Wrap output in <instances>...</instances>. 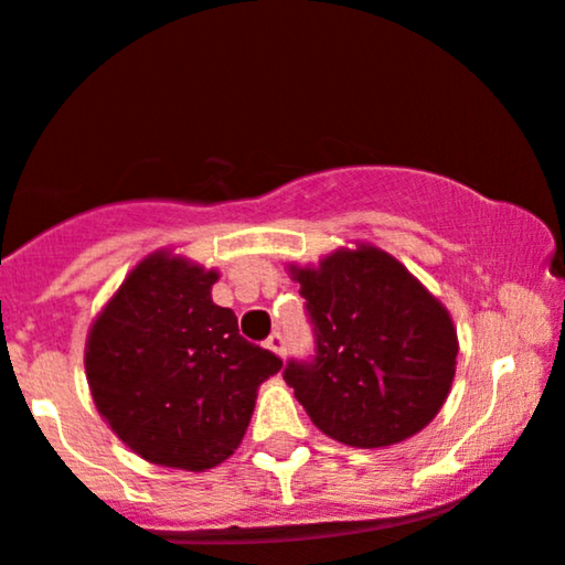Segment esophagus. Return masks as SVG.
Instances as JSON below:
<instances>
[{"label":"esophagus","instance_id":"obj_1","mask_svg":"<svg viewBox=\"0 0 565 565\" xmlns=\"http://www.w3.org/2000/svg\"><path fill=\"white\" fill-rule=\"evenodd\" d=\"M264 347L269 352H275V354H280V358H285V339H282V333H271L269 339L264 341Z\"/></svg>","mask_w":565,"mask_h":565}]
</instances>
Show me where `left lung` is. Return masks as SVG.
<instances>
[{
    "label": "left lung",
    "mask_w": 565,
    "mask_h": 565,
    "mask_svg": "<svg viewBox=\"0 0 565 565\" xmlns=\"http://www.w3.org/2000/svg\"><path fill=\"white\" fill-rule=\"evenodd\" d=\"M317 354L285 367L320 433L354 448L408 440L451 392L459 339L448 309L395 256L371 243L290 264Z\"/></svg>",
    "instance_id": "8db88e82"
}]
</instances>
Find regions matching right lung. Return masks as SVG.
<instances>
[{
  "label": "right lung",
  "instance_id": "1",
  "mask_svg": "<svg viewBox=\"0 0 565 565\" xmlns=\"http://www.w3.org/2000/svg\"><path fill=\"white\" fill-rule=\"evenodd\" d=\"M218 271L173 250L138 262L93 320L85 373L98 414L141 459L205 472L243 443L282 360L213 303Z\"/></svg>",
  "mask_w": 565,
  "mask_h": 565
}]
</instances>
